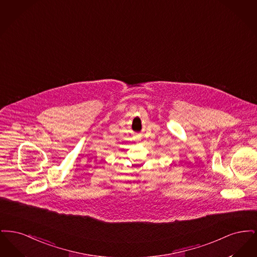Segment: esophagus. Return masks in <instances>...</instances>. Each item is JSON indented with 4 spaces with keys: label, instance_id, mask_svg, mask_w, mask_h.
I'll return each instance as SVG.
<instances>
[{
    "label": "esophagus",
    "instance_id": "1",
    "mask_svg": "<svg viewBox=\"0 0 257 257\" xmlns=\"http://www.w3.org/2000/svg\"><path fill=\"white\" fill-rule=\"evenodd\" d=\"M137 139H138V140H139V137H138V136H137Z\"/></svg>",
    "mask_w": 257,
    "mask_h": 257
}]
</instances>
